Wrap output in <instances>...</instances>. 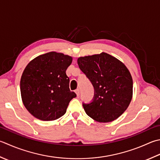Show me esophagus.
<instances>
[{
  "label": "esophagus",
  "instance_id": "1",
  "mask_svg": "<svg viewBox=\"0 0 160 160\" xmlns=\"http://www.w3.org/2000/svg\"><path fill=\"white\" fill-rule=\"evenodd\" d=\"M75 92H76L77 96H80V89H77L76 90H75Z\"/></svg>",
  "mask_w": 160,
  "mask_h": 160
}]
</instances>
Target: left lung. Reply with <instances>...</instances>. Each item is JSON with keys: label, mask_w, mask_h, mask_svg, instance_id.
<instances>
[{"label": "left lung", "mask_w": 160, "mask_h": 160, "mask_svg": "<svg viewBox=\"0 0 160 160\" xmlns=\"http://www.w3.org/2000/svg\"><path fill=\"white\" fill-rule=\"evenodd\" d=\"M78 64L95 90L93 101L82 105L87 114L100 123L117 119L132 98V78L126 66L104 52L78 58Z\"/></svg>", "instance_id": "8db88e82"}]
</instances>
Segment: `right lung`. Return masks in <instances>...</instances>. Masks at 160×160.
Returning <instances> with one entry per match:
<instances>
[{
    "instance_id": "obj_1",
    "label": "right lung",
    "mask_w": 160,
    "mask_h": 160,
    "mask_svg": "<svg viewBox=\"0 0 160 160\" xmlns=\"http://www.w3.org/2000/svg\"><path fill=\"white\" fill-rule=\"evenodd\" d=\"M72 60L71 56L52 51L37 56L25 68L20 82L21 99L33 117L53 121L66 113L76 97L66 74Z\"/></svg>"
}]
</instances>
